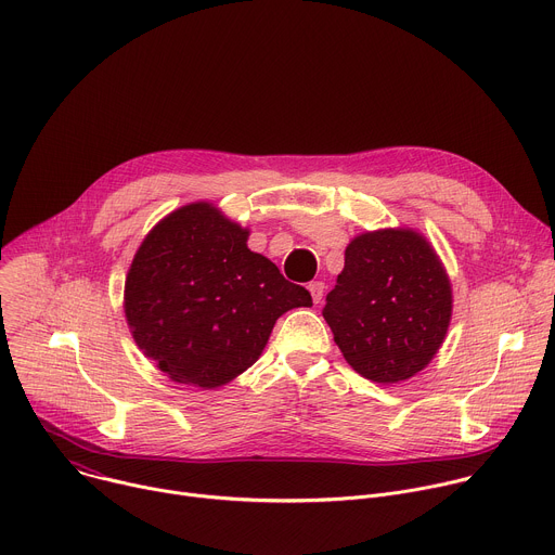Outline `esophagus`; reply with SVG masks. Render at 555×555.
<instances>
[{"instance_id": "obj_1", "label": "esophagus", "mask_w": 555, "mask_h": 555, "mask_svg": "<svg viewBox=\"0 0 555 555\" xmlns=\"http://www.w3.org/2000/svg\"><path fill=\"white\" fill-rule=\"evenodd\" d=\"M307 289H309L311 300H313L315 305H319V302L323 300V294H325V283H323V281H311Z\"/></svg>"}]
</instances>
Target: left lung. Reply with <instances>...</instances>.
I'll return each mask as SVG.
<instances>
[{
    "mask_svg": "<svg viewBox=\"0 0 555 555\" xmlns=\"http://www.w3.org/2000/svg\"><path fill=\"white\" fill-rule=\"evenodd\" d=\"M323 315L356 373L400 384L441 349L452 321V283L420 230H366L349 242Z\"/></svg>",
    "mask_w": 555,
    "mask_h": 555,
    "instance_id": "left-lung-1",
    "label": "left lung"
}]
</instances>
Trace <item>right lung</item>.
<instances>
[{"mask_svg":"<svg viewBox=\"0 0 555 555\" xmlns=\"http://www.w3.org/2000/svg\"><path fill=\"white\" fill-rule=\"evenodd\" d=\"M250 228L212 202H191L157 221L125 279L122 309L146 358L171 382L219 388L263 353L274 323L309 307L305 287L248 248Z\"/></svg>","mask_w":555,"mask_h":555,"instance_id":"1","label":"right lung"}]
</instances>
